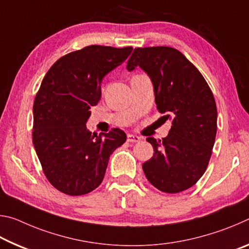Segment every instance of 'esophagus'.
I'll return each instance as SVG.
<instances>
[{
  "label": "esophagus",
  "mask_w": 249,
  "mask_h": 249,
  "mask_svg": "<svg viewBox=\"0 0 249 249\" xmlns=\"http://www.w3.org/2000/svg\"><path fill=\"white\" fill-rule=\"evenodd\" d=\"M141 140H142V137L137 136V135H134V134L127 135V142H138Z\"/></svg>",
  "instance_id": "34e87169"
}]
</instances>
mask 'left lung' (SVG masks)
Segmentation results:
<instances>
[{"label":"left lung","mask_w":249,"mask_h":249,"mask_svg":"<svg viewBox=\"0 0 249 249\" xmlns=\"http://www.w3.org/2000/svg\"><path fill=\"white\" fill-rule=\"evenodd\" d=\"M137 66L151 79L157 109L172 121L167 137L146 140L155 153L142 170L158 190L184 191L208 168L216 136L215 100L200 71L175 48H135L126 68Z\"/></svg>","instance_id":"left-lung-1"}]
</instances>
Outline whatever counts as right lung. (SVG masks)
Segmentation results:
<instances>
[{
	"label": "right lung",
	"mask_w": 249,
	"mask_h": 249,
	"mask_svg": "<svg viewBox=\"0 0 249 249\" xmlns=\"http://www.w3.org/2000/svg\"><path fill=\"white\" fill-rule=\"evenodd\" d=\"M132 50L88 46L59 58L41 81L33 107V144L46 178L65 195L83 196L98 188L109 156L126 141L120 128L98 136L86 123L101 99L104 75Z\"/></svg>",
	"instance_id": "add662e5"
}]
</instances>
